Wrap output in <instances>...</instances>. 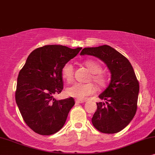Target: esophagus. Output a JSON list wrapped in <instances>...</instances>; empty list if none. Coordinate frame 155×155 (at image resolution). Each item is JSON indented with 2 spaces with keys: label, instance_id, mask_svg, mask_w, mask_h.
<instances>
[{
  "label": "esophagus",
  "instance_id": "obj_1",
  "mask_svg": "<svg viewBox=\"0 0 155 155\" xmlns=\"http://www.w3.org/2000/svg\"><path fill=\"white\" fill-rule=\"evenodd\" d=\"M86 102L85 101H82V100H76V104H83V103Z\"/></svg>",
  "mask_w": 155,
  "mask_h": 155
}]
</instances>
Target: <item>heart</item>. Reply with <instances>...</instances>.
Here are the masks:
<instances>
[{
  "instance_id": "heart-1",
  "label": "heart",
  "mask_w": 155,
  "mask_h": 155,
  "mask_svg": "<svg viewBox=\"0 0 155 155\" xmlns=\"http://www.w3.org/2000/svg\"><path fill=\"white\" fill-rule=\"evenodd\" d=\"M84 64L91 73L90 80L96 84L98 88H103L106 84V78L101 73L102 71L101 66L96 61L87 60ZM61 76L63 79L70 83L74 79V67L71 62H67L61 69ZM68 96L77 98L78 100H84L88 96L94 94L96 92V87L91 83L80 84L75 83L69 86L66 90Z\"/></svg>"
}]
</instances>
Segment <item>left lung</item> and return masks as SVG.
<instances>
[{
    "label": "left lung",
    "mask_w": 155,
    "mask_h": 155,
    "mask_svg": "<svg viewBox=\"0 0 155 155\" xmlns=\"http://www.w3.org/2000/svg\"><path fill=\"white\" fill-rule=\"evenodd\" d=\"M91 55L106 64L110 72V81L98 97L92 124L103 133H116L124 129L135 116L139 94V82L126 57L108 45L87 47L80 55Z\"/></svg>",
    "instance_id": "1"
}]
</instances>
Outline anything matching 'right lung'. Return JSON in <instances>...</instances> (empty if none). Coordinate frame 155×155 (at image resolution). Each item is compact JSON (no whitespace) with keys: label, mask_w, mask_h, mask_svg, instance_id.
Here are the masks:
<instances>
[{"label":"right lung","mask_w":155,"mask_h":155,"mask_svg":"<svg viewBox=\"0 0 155 155\" xmlns=\"http://www.w3.org/2000/svg\"><path fill=\"white\" fill-rule=\"evenodd\" d=\"M82 48L46 45L30 53L18 74L15 101L29 127L42 135L62 128L75 102L72 97L57 101L63 90L61 69Z\"/></svg>","instance_id":"right-lung-1"}]
</instances>
